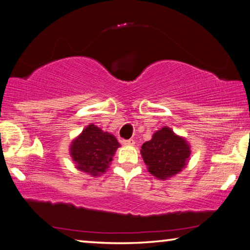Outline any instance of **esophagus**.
<instances>
[{
  "label": "esophagus",
  "instance_id": "esophagus-1",
  "mask_svg": "<svg viewBox=\"0 0 250 250\" xmlns=\"http://www.w3.org/2000/svg\"><path fill=\"white\" fill-rule=\"evenodd\" d=\"M122 143H124V146H133L134 141L132 140V139H130V140H124L122 141Z\"/></svg>",
  "mask_w": 250,
  "mask_h": 250
}]
</instances>
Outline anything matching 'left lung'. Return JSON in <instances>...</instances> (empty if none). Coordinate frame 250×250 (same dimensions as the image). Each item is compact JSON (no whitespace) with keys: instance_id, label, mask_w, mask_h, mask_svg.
<instances>
[{"instance_id":"8db88e82","label":"left lung","mask_w":250,"mask_h":250,"mask_svg":"<svg viewBox=\"0 0 250 250\" xmlns=\"http://www.w3.org/2000/svg\"><path fill=\"white\" fill-rule=\"evenodd\" d=\"M191 145L186 139L164 125L155 131L150 141L143 143L141 155L152 175L160 181L179 174L188 166Z\"/></svg>"}]
</instances>
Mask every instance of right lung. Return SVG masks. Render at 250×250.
Returning <instances> with one entry per match:
<instances>
[{
  "label": "right lung",
  "instance_id": "obj_1",
  "mask_svg": "<svg viewBox=\"0 0 250 250\" xmlns=\"http://www.w3.org/2000/svg\"><path fill=\"white\" fill-rule=\"evenodd\" d=\"M119 146L115 135L90 124L71 141L69 154L77 170L98 177L107 172Z\"/></svg>",
  "mask_w": 250,
  "mask_h": 250
}]
</instances>
